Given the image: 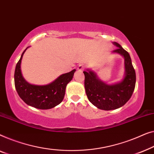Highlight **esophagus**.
Masks as SVG:
<instances>
[{
  "instance_id": "obj_1",
  "label": "esophagus",
  "mask_w": 154,
  "mask_h": 154,
  "mask_svg": "<svg viewBox=\"0 0 154 154\" xmlns=\"http://www.w3.org/2000/svg\"><path fill=\"white\" fill-rule=\"evenodd\" d=\"M84 68H85V65L84 63H80L77 67V70L79 71H82Z\"/></svg>"
}]
</instances>
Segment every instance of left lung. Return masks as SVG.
<instances>
[{
    "instance_id": "1",
    "label": "left lung",
    "mask_w": 154,
    "mask_h": 154,
    "mask_svg": "<svg viewBox=\"0 0 154 154\" xmlns=\"http://www.w3.org/2000/svg\"><path fill=\"white\" fill-rule=\"evenodd\" d=\"M117 49L112 53L119 54L124 58V77L121 82L107 84L99 79L96 73L90 69L84 71V86L88 100L103 110L118 109L124 105L132 96L136 82V75L131 58L119 43L113 42Z\"/></svg>"
}]
</instances>
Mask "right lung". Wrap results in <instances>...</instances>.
<instances>
[{
	"instance_id": "obj_1",
	"label": "right lung",
	"mask_w": 154,
	"mask_h": 154,
	"mask_svg": "<svg viewBox=\"0 0 154 154\" xmlns=\"http://www.w3.org/2000/svg\"><path fill=\"white\" fill-rule=\"evenodd\" d=\"M17 63L14 71V85L19 96L28 105L40 109H49L59 105L63 100L67 84L72 80L76 70L65 73L46 85H34L23 78L21 63L23 54Z\"/></svg>"
}]
</instances>
